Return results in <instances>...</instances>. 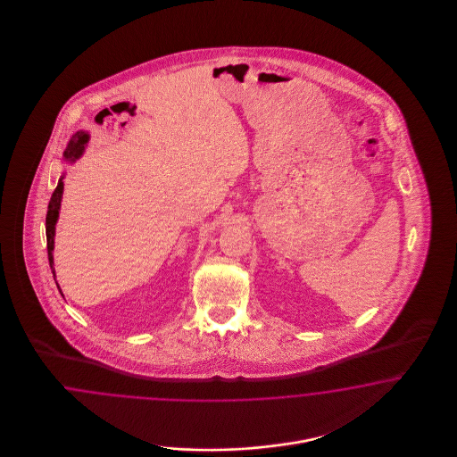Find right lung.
I'll list each match as a JSON object with an SVG mask.
<instances>
[{"mask_svg":"<svg viewBox=\"0 0 457 457\" xmlns=\"http://www.w3.org/2000/svg\"><path fill=\"white\" fill-rule=\"evenodd\" d=\"M88 140H90V135L88 131L79 130L77 133L71 135L68 145H66V151L63 153V159L68 162H75L79 157H82V154L86 153V147H87ZM63 178L65 173L62 174V178L58 179V185L51 195L49 200V205H47V214H46V239H47V257H49V265H51V270H53V276H54V281H56V274H54V259H53V250H54V235H56V222L60 218V209H62V198H63V188H65V183H63ZM58 286V283H56ZM60 289V286H58ZM62 293V289H60Z\"/></svg>","mask_w":457,"mask_h":457,"instance_id":"right-lung-1","label":"right lung"}]
</instances>
